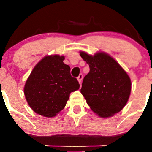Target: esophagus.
<instances>
[{"mask_svg": "<svg viewBox=\"0 0 152 152\" xmlns=\"http://www.w3.org/2000/svg\"><path fill=\"white\" fill-rule=\"evenodd\" d=\"M82 79H83V75L81 73V74H79V76L77 77V79H78V81H79V84H80V85L82 84Z\"/></svg>", "mask_w": 152, "mask_h": 152, "instance_id": "34e87169", "label": "esophagus"}]
</instances>
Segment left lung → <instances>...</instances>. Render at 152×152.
I'll return each instance as SVG.
<instances>
[{
  "label": "left lung",
  "mask_w": 152,
  "mask_h": 152,
  "mask_svg": "<svg viewBox=\"0 0 152 152\" xmlns=\"http://www.w3.org/2000/svg\"><path fill=\"white\" fill-rule=\"evenodd\" d=\"M90 67L82 82L81 93L87 104L101 118H109L126 104L131 93V79L126 72L104 52L95 55L80 51Z\"/></svg>",
  "instance_id": "obj_1"
}]
</instances>
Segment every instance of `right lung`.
Segmentation results:
<instances>
[{"label":"right lung","mask_w":152,"mask_h":152,"mask_svg":"<svg viewBox=\"0 0 152 152\" xmlns=\"http://www.w3.org/2000/svg\"><path fill=\"white\" fill-rule=\"evenodd\" d=\"M65 56L42 58L32 70L25 84L24 94L29 107L37 114L54 117L64 109L71 92L79 90L77 79L70 75Z\"/></svg>","instance_id":"right-lung-1"}]
</instances>
